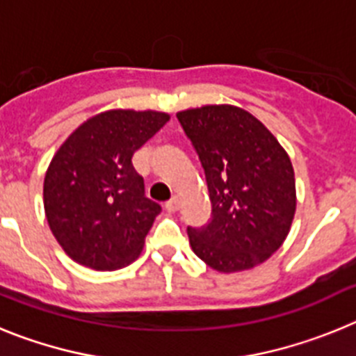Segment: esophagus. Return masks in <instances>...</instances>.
Listing matches in <instances>:
<instances>
[{
  "mask_svg": "<svg viewBox=\"0 0 356 356\" xmlns=\"http://www.w3.org/2000/svg\"><path fill=\"white\" fill-rule=\"evenodd\" d=\"M178 209H180V197L178 196H172L171 200L165 201V210H169V212H176Z\"/></svg>",
  "mask_w": 356,
  "mask_h": 356,
  "instance_id": "1",
  "label": "esophagus"
}]
</instances>
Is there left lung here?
Instances as JSON below:
<instances>
[{"label": "left lung", "mask_w": 356, "mask_h": 356, "mask_svg": "<svg viewBox=\"0 0 356 356\" xmlns=\"http://www.w3.org/2000/svg\"><path fill=\"white\" fill-rule=\"evenodd\" d=\"M176 118L200 156L212 201L210 221L187 228L193 251L219 273L266 262L294 219L289 155L259 119L237 106H201Z\"/></svg>", "instance_id": "obj_1"}]
</instances>
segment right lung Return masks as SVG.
I'll return each instance as SVG.
<instances>
[{
    "label": "right lung",
    "instance_id": "obj_1",
    "mask_svg": "<svg viewBox=\"0 0 356 356\" xmlns=\"http://www.w3.org/2000/svg\"><path fill=\"white\" fill-rule=\"evenodd\" d=\"M169 121L162 112L110 110L72 131L44 178V210L65 253L96 271L134 262L162 207L146 197L131 156Z\"/></svg>",
    "mask_w": 356,
    "mask_h": 356
}]
</instances>
